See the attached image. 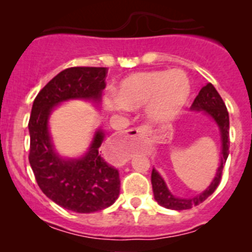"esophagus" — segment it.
I'll return each instance as SVG.
<instances>
[{
    "mask_svg": "<svg viewBox=\"0 0 252 252\" xmlns=\"http://www.w3.org/2000/svg\"><path fill=\"white\" fill-rule=\"evenodd\" d=\"M147 128H145V126H139V128H135V129H128V130H126V134H146L147 133Z\"/></svg>",
    "mask_w": 252,
    "mask_h": 252,
    "instance_id": "1",
    "label": "esophagus"
}]
</instances>
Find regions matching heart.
<instances>
[{
    "mask_svg": "<svg viewBox=\"0 0 252 252\" xmlns=\"http://www.w3.org/2000/svg\"><path fill=\"white\" fill-rule=\"evenodd\" d=\"M191 84L180 69L146 70L126 75L103 97L106 110L124 113L145 106V117L152 124L172 121L189 100Z\"/></svg>",
    "mask_w": 252,
    "mask_h": 252,
    "instance_id": "obj_1",
    "label": "heart"
}]
</instances>
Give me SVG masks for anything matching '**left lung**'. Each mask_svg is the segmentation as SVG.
Masks as SVG:
<instances>
[{
  "label": "left lung",
  "instance_id": "obj_1",
  "mask_svg": "<svg viewBox=\"0 0 252 252\" xmlns=\"http://www.w3.org/2000/svg\"><path fill=\"white\" fill-rule=\"evenodd\" d=\"M190 110L194 112L202 111L208 117H211L215 121V123L217 124L220 134V142H222L220 163L218 166L217 172H216V175L212 182H211V184L206 188L204 191L192 197L174 196L171 192V190L168 189V187H167L166 182L161 177V174L155 168L152 169L151 183L155 200L158 202V205L169 208V210H189V208L204 202L210 195H212L213 191L220 185L223 167H224L225 161L228 158V155H229V114H228L227 107H225L222 97H220V94L217 93V90H216L212 84L208 83L205 86H202L199 95L196 96V98L192 102Z\"/></svg>",
  "mask_w": 252,
  "mask_h": 252
}]
</instances>
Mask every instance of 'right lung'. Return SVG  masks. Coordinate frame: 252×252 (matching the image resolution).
Returning a JSON list of instances; mask_svg holds the SVG:
<instances>
[{"label":"right lung","mask_w":252,"mask_h":252,"mask_svg":"<svg viewBox=\"0 0 252 252\" xmlns=\"http://www.w3.org/2000/svg\"><path fill=\"white\" fill-rule=\"evenodd\" d=\"M107 68L73 67L58 73L37 94L29 119V162L37 185L48 199L65 210L91 213L114 204L119 173L100 155L105 133L96 129L88 151L77 158L62 157L53 145L48 121L55 107L69 100L98 105L106 88Z\"/></svg>","instance_id":"obj_1"}]
</instances>
